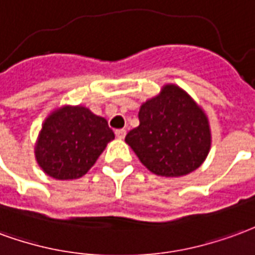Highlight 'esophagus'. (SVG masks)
Returning <instances> with one entry per match:
<instances>
[{
  "label": "esophagus",
  "mask_w": 255,
  "mask_h": 255,
  "mask_svg": "<svg viewBox=\"0 0 255 255\" xmlns=\"http://www.w3.org/2000/svg\"><path fill=\"white\" fill-rule=\"evenodd\" d=\"M115 135H117V138H120V140H122V138H125L126 130H125V129H118V130H115Z\"/></svg>",
  "instance_id": "obj_1"
}]
</instances>
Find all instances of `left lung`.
I'll list each match as a JSON object with an SVG mask.
<instances>
[{
  "label": "left lung",
  "instance_id": "obj_1",
  "mask_svg": "<svg viewBox=\"0 0 255 255\" xmlns=\"http://www.w3.org/2000/svg\"><path fill=\"white\" fill-rule=\"evenodd\" d=\"M140 125L125 141L140 161L160 176H182L201 166L211 148L205 114L176 85H166L160 95L141 106Z\"/></svg>",
  "mask_w": 255,
  "mask_h": 255
}]
</instances>
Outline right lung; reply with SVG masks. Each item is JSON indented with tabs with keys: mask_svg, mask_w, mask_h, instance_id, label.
I'll return each mask as SVG.
<instances>
[{
	"mask_svg": "<svg viewBox=\"0 0 255 255\" xmlns=\"http://www.w3.org/2000/svg\"><path fill=\"white\" fill-rule=\"evenodd\" d=\"M114 137L105 118L80 106L64 107L46 120L35 155L47 175L76 179L87 174Z\"/></svg>",
	"mask_w": 255,
	"mask_h": 255,
	"instance_id": "1",
	"label": "right lung"
}]
</instances>
